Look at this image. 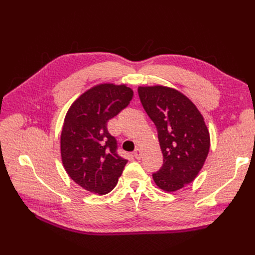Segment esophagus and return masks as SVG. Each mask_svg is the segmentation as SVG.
I'll use <instances>...</instances> for the list:
<instances>
[{
    "mask_svg": "<svg viewBox=\"0 0 255 255\" xmlns=\"http://www.w3.org/2000/svg\"><path fill=\"white\" fill-rule=\"evenodd\" d=\"M134 157L136 158V159H140L141 158V156H142V152H141V150L139 149V148H137L135 151H134Z\"/></svg>",
    "mask_w": 255,
    "mask_h": 255,
    "instance_id": "1",
    "label": "esophagus"
}]
</instances>
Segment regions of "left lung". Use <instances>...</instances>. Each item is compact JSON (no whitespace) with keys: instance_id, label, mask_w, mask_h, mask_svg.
<instances>
[{"instance_id":"8db88e82","label":"left lung","mask_w":255,"mask_h":255,"mask_svg":"<svg viewBox=\"0 0 255 255\" xmlns=\"http://www.w3.org/2000/svg\"><path fill=\"white\" fill-rule=\"evenodd\" d=\"M138 95L157 128L164 164L153 173L157 186L176 191L194 181L210 151V132L197 106L174 88L140 86Z\"/></svg>"}]
</instances>
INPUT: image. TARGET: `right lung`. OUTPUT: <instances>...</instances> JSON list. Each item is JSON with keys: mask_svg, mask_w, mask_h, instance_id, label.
I'll use <instances>...</instances> for the list:
<instances>
[{"mask_svg": "<svg viewBox=\"0 0 255 255\" xmlns=\"http://www.w3.org/2000/svg\"><path fill=\"white\" fill-rule=\"evenodd\" d=\"M132 98L133 90L125 84H99L68 110L60 135L61 161L82 188L106 195L117 185L128 159L117 154V140L107 130V122Z\"/></svg>", "mask_w": 255, "mask_h": 255, "instance_id": "right-lung-1", "label": "right lung"}]
</instances>
